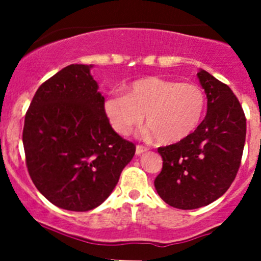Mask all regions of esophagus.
Returning <instances> with one entry per match:
<instances>
[{
	"label": "esophagus",
	"instance_id": "1",
	"mask_svg": "<svg viewBox=\"0 0 261 261\" xmlns=\"http://www.w3.org/2000/svg\"><path fill=\"white\" fill-rule=\"evenodd\" d=\"M147 150V147H144V146H140V145H138L136 146V155H141V154H144V152H145Z\"/></svg>",
	"mask_w": 261,
	"mask_h": 261
}]
</instances>
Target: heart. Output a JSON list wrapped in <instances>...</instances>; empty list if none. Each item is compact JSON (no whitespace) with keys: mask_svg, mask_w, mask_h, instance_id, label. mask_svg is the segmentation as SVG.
<instances>
[{"mask_svg":"<svg viewBox=\"0 0 261 261\" xmlns=\"http://www.w3.org/2000/svg\"><path fill=\"white\" fill-rule=\"evenodd\" d=\"M206 107V96L198 84L179 83L159 77H143L126 86L123 94H112L103 111L112 128L126 136L144 120L146 138L164 145L179 143L196 131Z\"/></svg>","mask_w":261,"mask_h":261,"instance_id":"heart-1","label":"heart"}]
</instances>
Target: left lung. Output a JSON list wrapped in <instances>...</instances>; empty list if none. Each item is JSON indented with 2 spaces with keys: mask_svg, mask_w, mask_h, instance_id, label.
Segmentation results:
<instances>
[{
  "mask_svg": "<svg viewBox=\"0 0 261 261\" xmlns=\"http://www.w3.org/2000/svg\"><path fill=\"white\" fill-rule=\"evenodd\" d=\"M207 114L184 140L158 149L163 169L154 186L160 198L179 210H194L220 198L235 179L243 156L246 118L230 87L201 69Z\"/></svg>",
  "mask_w": 261,
  "mask_h": 261,
  "instance_id": "obj_1",
  "label": "left lung"
}]
</instances>
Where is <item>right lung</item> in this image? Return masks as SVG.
<instances>
[{
  "instance_id": "1",
  "label": "right lung",
  "mask_w": 261,
  "mask_h": 261,
  "mask_svg": "<svg viewBox=\"0 0 261 261\" xmlns=\"http://www.w3.org/2000/svg\"><path fill=\"white\" fill-rule=\"evenodd\" d=\"M93 65L70 64L44 82L25 116L22 143L29 174L54 206L86 212L103 203L135 155L115 133Z\"/></svg>"
}]
</instances>
